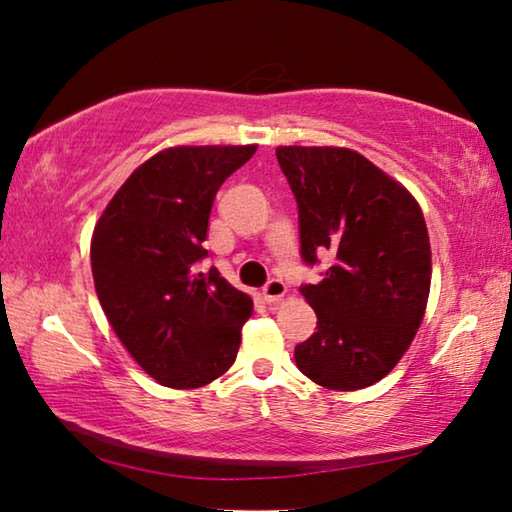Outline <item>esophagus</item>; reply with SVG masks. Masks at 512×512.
<instances>
[{"label": "esophagus", "instance_id": "1", "mask_svg": "<svg viewBox=\"0 0 512 512\" xmlns=\"http://www.w3.org/2000/svg\"><path fill=\"white\" fill-rule=\"evenodd\" d=\"M262 295H264V300L268 302V304H275V302H280L282 297L286 295V284L282 282V280H268L266 282V286L262 288Z\"/></svg>", "mask_w": 512, "mask_h": 512}]
</instances>
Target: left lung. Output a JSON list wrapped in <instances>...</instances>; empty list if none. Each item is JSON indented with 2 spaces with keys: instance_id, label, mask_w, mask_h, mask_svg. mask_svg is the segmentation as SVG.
Wrapping results in <instances>:
<instances>
[{
  "instance_id": "left-lung-1",
  "label": "left lung",
  "mask_w": 512,
  "mask_h": 512,
  "mask_svg": "<svg viewBox=\"0 0 512 512\" xmlns=\"http://www.w3.org/2000/svg\"><path fill=\"white\" fill-rule=\"evenodd\" d=\"M295 194L300 255H327L320 284L300 293L318 331L295 347V365L327 389L378 383L410 349L430 295L432 253L423 212L401 183L347 147H277Z\"/></svg>"
}]
</instances>
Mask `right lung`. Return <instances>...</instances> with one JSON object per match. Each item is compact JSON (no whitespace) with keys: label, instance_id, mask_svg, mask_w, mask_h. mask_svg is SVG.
Returning a JSON list of instances; mask_svg holds the SVG:
<instances>
[{"label":"right lung","instance_id":"obj_1","mask_svg":"<svg viewBox=\"0 0 512 512\" xmlns=\"http://www.w3.org/2000/svg\"><path fill=\"white\" fill-rule=\"evenodd\" d=\"M257 145L170 147L154 154L102 212L91 237V273L111 329L147 374L172 389H197L237 358L250 295L208 257L212 201Z\"/></svg>","mask_w":512,"mask_h":512}]
</instances>
